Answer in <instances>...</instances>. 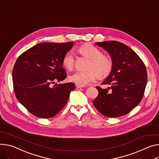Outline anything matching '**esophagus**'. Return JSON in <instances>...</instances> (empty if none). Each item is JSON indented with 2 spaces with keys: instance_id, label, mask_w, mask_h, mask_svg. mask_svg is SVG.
<instances>
[{
  "instance_id": "esophagus-1",
  "label": "esophagus",
  "mask_w": 159,
  "mask_h": 159,
  "mask_svg": "<svg viewBox=\"0 0 159 159\" xmlns=\"http://www.w3.org/2000/svg\"><path fill=\"white\" fill-rule=\"evenodd\" d=\"M75 85H76V87L77 88H84L85 87V85H81V84H76Z\"/></svg>"
}]
</instances>
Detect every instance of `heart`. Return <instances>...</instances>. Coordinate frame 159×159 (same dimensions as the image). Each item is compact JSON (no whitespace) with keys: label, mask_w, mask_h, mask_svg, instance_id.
I'll return each mask as SVG.
<instances>
[{"label":"heart","mask_w":159,"mask_h":159,"mask_svg":"<svg viewBox=\"0 0 159 159\" xmlns=\"http://www.w3.org/2000/svg\"><path fill=\"white\" fill-rule=\"evenodd\" d=\"M78 52L90 60L87 71H77L70 77V80L76 84L87 85L94 82L98 76L99 78L107 77L113 68V62L110 57L102 54L98 48L92 44H85L78 49ZM75 60L71 52H66L62 59L63 66L68 70L75 66Z\"/></svg>","instance_id":"1"}]
</instances>
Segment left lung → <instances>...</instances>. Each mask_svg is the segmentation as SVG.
Here are the masks:
<instances>
[{
    "label": "left lung",
    "mask_w": 159,
    "mask_h": 159,
    "mask_svg": "<svg viewBox=\"0 0 159 159\" xmlns=\"http://www.w3.org/2000/svg\"><path fill=\"white\" fill-rule=\"evenodd\" d=\"M96 44L108 52L113 68L102 82L110 87L102 89L97 86L99 94L93 103L106 117L123 116L142 99L147 84L146 66L139 56L123 43L110 40L96 42Z\"/></svg>",
    "instance_id": "1"
}]
</instances>
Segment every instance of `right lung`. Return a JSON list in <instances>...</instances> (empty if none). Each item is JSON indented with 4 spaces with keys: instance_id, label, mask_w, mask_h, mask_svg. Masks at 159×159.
Masks as SVG:
<instances>
[{
    "instance_id": "1",
    "label": "right lung",
    "mask_w": 159,
    "mask_h": 159,
    "mask_svg": "<svg viewBox=\"0 0 159 159\" xmlns=\"http://www.w3.org/2000/svg\"><path fill=\"white\" fill-rule=\"evenodd\" d=\"M73 42H43L22 53L12 70L13 88L16 98L30 113L40 118L52 117L65 106L72 82L56 84L67 76L62 59Z\"/></svg>"
}]
</instances>
